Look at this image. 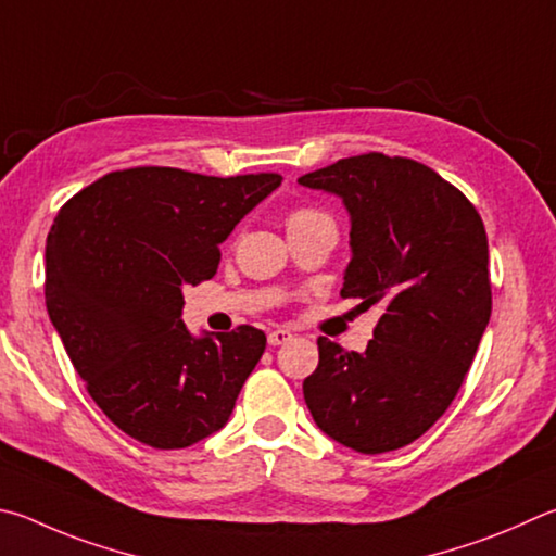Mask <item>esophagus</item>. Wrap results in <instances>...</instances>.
I'll return each mask as SVG.
<instances>
[{
	"instance_id": "34e87169",
	"label": "esophagus",
	"mask_w": 556,
	"mask_h": 556,
	"mask_svg": "<svg viewBox=\"0 0 556 556\" xmlns=\"http://www.w3.org/2000/svg\"><path fill=\"white\" fill-rule=\"evenodd\" d=\"M294 338L291 336L289 330H285V328H277V330H269V336H267V340H269V345L271 348H277V345H287V342Z\"/></svg>"
}]
</instances>
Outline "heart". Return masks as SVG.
I'll return each instance as SVG.
<instances>
[{
	"instance_id": "heart-1",
	"label": "heart",
	"mask_w": 556,
	"mask_h": 556,
	"mask_svg": "<svg viewBox=\"0 0 556 556\" xmlns=\"http://www.w3.org/2000/svg\"><path fill=\"white\" fill-rule=\"evenodd\" d=\"M313 218H323L320 211H316V208H306V206L294 208V211H291V214L287 216V228H289V226L308 224V220H313Z\"/></svg>"
}]
</instances>
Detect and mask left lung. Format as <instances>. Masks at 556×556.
<instances>
[{"label":"left lung","instance_id":"left-lung-1","mask_svg":"<svg viewBox=\"0 0 556 556\" xmlns=\"http://www.w3.org/2000/svg\"><path fill=\"white\" fill-rule=\"evenodd\" d=\"M299 181L345 201L352 260L340 294L381 311L365 352L318 338L306 406L350 450L406 447L450 408L486 330V228L457 187L410 157L365 153Z\"/></svg>","mask_w":556,"mask_h":556}]
</instances>
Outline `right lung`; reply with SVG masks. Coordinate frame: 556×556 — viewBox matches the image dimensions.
I'll return each mask as SVG.
<instances>
[{"label":"right lung","mask_w":556,"mask_h":556,"mask_svg":"<svg viewBox=\"0 0 556 556\" xmlns=\"http://www.w3.org/2000/svg\"><path fill=\"white\" fill-rule=\"evenodd\" d=\"M279 185L277 173L128 167L58 211L48 316L89 396L128 438L181 450L228 422L267 338L252 326L191 338L181 289L216 275L218 245Z\"/></svg>","instance_id":"1"}]
</instances>
